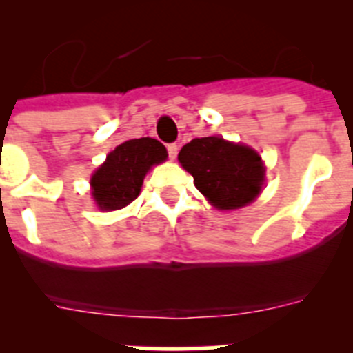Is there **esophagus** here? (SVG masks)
<instances>
[{
    "label": "esophagus",
    "mask_w": 353,
    "mask_h": 353,
    "mask_svg": "<svg viewBox=\"0 0 353 353\" xmlns=\"http://www.w3.org/2000/svg\"><path fill=\"white\" fill-rule=\"evenodd\" d=\"M176 154H179V145L176 143H170L168 145V155H170V159L176 157Z\"/></svg>",
    "instance_id": "34e87169"
}]
</instances>
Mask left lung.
<instances>
[{"label": "left lung", "instance_id": "obj_1", "mask_svg": "<svg viewBox=\"0 0 353 353\" xmlns=\"http://www.w3.org/2000/svg\"><path fill=\"white\" fill-rule=\"evenodd\" d=\"M179 161L192 174L196 189L219 210L245 207L261 191L263 164L249 146L217 136L196 138L182 146Z\"/></svg>", "mask_w": 353, "mask_h": 353}]
</instances>
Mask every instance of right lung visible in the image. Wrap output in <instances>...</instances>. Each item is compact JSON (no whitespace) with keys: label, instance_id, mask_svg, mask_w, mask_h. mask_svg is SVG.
<instances>
[{"label":"right lung","instance_id":"add662e5","mask_svg":"<svg viewBox=\"0 0 353 353\" xmlns=\"http://www.w3.org/2000/svg\"><path fill=\"white\" fill-rule=\"evenodd\" d=\"M166 157V146L154 138L129 139L118 145L92 176L97 205L102 210L127 207L138 198L146 171Z\"/></svg>","mask_w":353,"mask_h":353}]
</instances>
